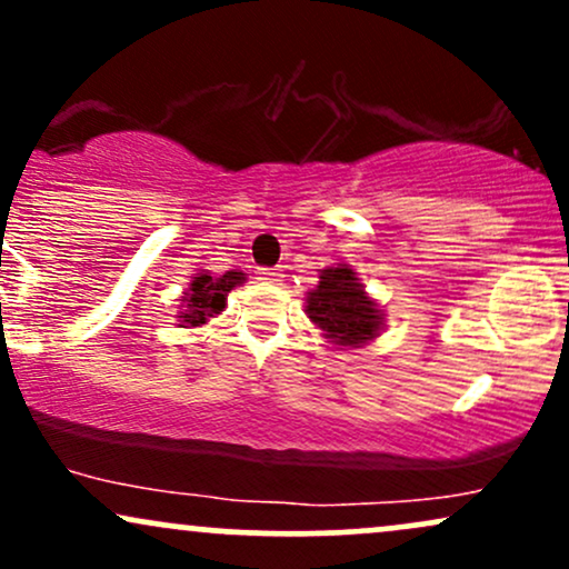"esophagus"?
I'll list each match as a JSON object with an SVG mask.
<instances>
[{
  "label": "esophagus",
  "instance_id": "1",
  "mask_svg": "<svg viewBox=\"0 0 569 569\" xmlns=\"http://www.w3.org/2000/svg\"><path fill=\"white\" fill-rule=\"evenodd\" d=\"M257 276L259 280H267V283H278V280H283V272L272 270V267H264V270H259Z\"/></svg>",
  "mask_w": 569,
  "mask_h": 569
}]
</instances>
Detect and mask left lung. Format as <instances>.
Returning a JSON list of instances; mask_svg holds the SVG:
<instances>
[{"label":"left lung","mask_w":569,"mask_h":569,"mask_svg":"<svg viewBox=\"0 0 569 569\" xmlns=\"http://www.w3.org/2000/svg\"><path fill=\"white\" fill-rule=\"evenodd\" d=\"M307 316L321 326L326 337L345 348H358L377 337L382 323V312L363 293L356 272L345 264L321 272L318 289L307 293Z\"/></svg>","instance_id":"1"}]
</instances>
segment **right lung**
Here are the masks:
<instances>
[{
  "label": "right lung",
  "instance_id": "add662e5",
  "mask_svg": "<svg viewBox=\"0 0 569 569\" xmlns=\"http://www.w3.org/2000/svg\"><path fill=\"white\" fill-rule=\"evenodd\" d=\"M243 272H224L221 278H211L208 272H200L198 278L189 283V293L181 302H187V310L181 312V321L187 326H200L206 323L208 318H213L217 312L224 310L227 293H230L234 286L243 283Z\"/></svg>",
  "mask_w": 569,
  "mask_h": 569
}]
</instances>
